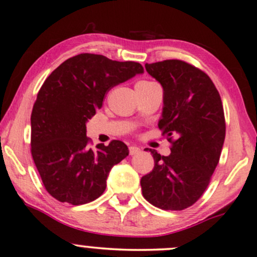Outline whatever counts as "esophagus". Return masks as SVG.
I'll return each instance as SVG.
<instances>
[{"label": "esophagus", "mask_w": 257, "mask_h": 257, "mask_svg": "<svg viewBox=\"0 0 257 257\" xmlns=\"http://www.w3.org/2000/svg\"><path fill=\"white\" fill-rule=\"evenodd\" d=\"M140 151H141V149H140V147H138V146H131V147H129V154L131 155L139 154Z\"/></svg>", "instance_id": "34e87169"}]
</instances>
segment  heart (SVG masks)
<instances>
[{
  "mask_svg": "<svg viewBox=\"0 0 257 257\" xmlns=\"http://www.w3.org/2000/svg\"><path fill=\"white\" fill-rule=\"evenodd\" d=\"M140 83H147V82H140Z\"/></svg>",
  "mask_w": 257,
  "mask_h": 257,
  "instance_id": "1",
  "label": "heart"
}]
</instances>
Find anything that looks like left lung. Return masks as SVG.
I'll list each match as a JSON object with an SVG mask.
<instances>
[{
	"instance_id": "obj_1",
	"label": "left lung",
	"mask_w": 257,
	"mask_h": 257,
	"mask_svg": "<svg viewBox=\"0 0 257 257\" xmlns=\"http://www.w3.org/2000/svg\"><path fill=\"white\" fill-rule=\"evenodd\" d=\"M145 67L164 89L158 125L172 147L168 157L146 148L154 168L141 178L142 194L159 209L180 211L199 199L218 165L225 139L222 99L210 77L183 60Z\"/></svg>"
}]
</instances>
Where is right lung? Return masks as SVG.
Here are the masks:
<instances>
[{
  "mask_svg": "<svg viewBox=\"0 0 257 257\" xmlns=\"http://www.w3.org/2000/svg\"><path fill=\"white\" fill-rule=\"evenodd\" d=\"M140 73L144 67L135 61L82 53L65 60L42 84L31 116L32 157L57 200L82 205L105 191L110 170L126 158L128 147L113 140L93 151L85 123L111 87Z\"/></svg>",
  "mask_w": 257,
  "mask_h": 257,
  "instance_id": "1",
  "label": "right lung"
}]
</instances>
